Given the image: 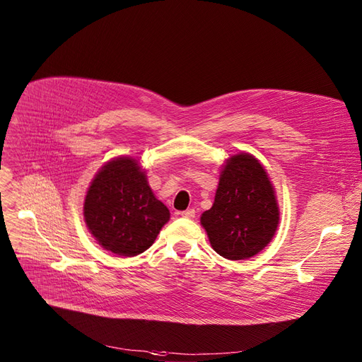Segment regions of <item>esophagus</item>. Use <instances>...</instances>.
<instances>
[{
  "mask_svg": "<svg viewBox=\"0 0 362 362\" xmlns=\"http://www.w3.org/2000/svg\"><path fill=\"white\" fill-rule=\"evenodd\" d=\"M180 215L183 216V218H189V220H194L195 218V209H186V211H182Z\"/></svg>",
  "mask_w": 362,
  "mask_h": 362,
  "instance_id": "34e87169",
  "label": "esophagus"
}]
</instances>
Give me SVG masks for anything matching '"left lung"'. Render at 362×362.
<instances>
[{"label":"left lung","mask_w":362,"mask_h":362,"mask_svg":"<svg viewBox=\"0 0 362 362\" xmlns=\"http://www.w3.org/2000/svg\"><path fill=\"white\" fill-rule=\"evenodd\" d=\"M279 223L275 189L252 154L231 156L220 175L211 209L201 215L212 249L230 260H243L269 245Z\"/></svg>","instance_id":"left-lung-1"}]
</instances>
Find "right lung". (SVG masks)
I'll list each match as a JSON object with an SVG mask.
<instances>
[{"mask_svg":"<svg viewBox=\"0 0 362 362\" xmlns=\"http://www.w3.org/2000/svg\"><path fill=\"white\" fill-rule=\"evenodd\" d=\"M84 220L99 245L119 256L146 252L170 220L167 206L148 186L135 158L107 161L90 183Z\"/></svg>","mask_w":362,"mask_h":362,"instance_id":"1","label":"right lung"}]
</instances>
